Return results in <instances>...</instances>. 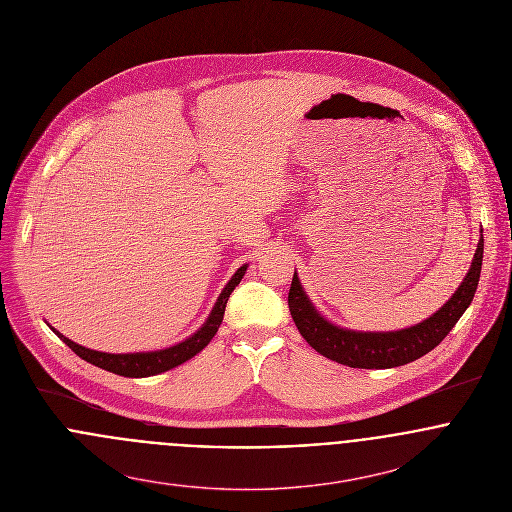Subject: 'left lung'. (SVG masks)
<instances>
[{
    "label": "left lung",
    "mask_w": 512,
    "mask_h": 512,
    "mask_svg": "<svg viewBox=\"0 0 512 512\" xmlns=\"http://www.w3.org/2000/svg\"><path fill=\"white\" fill-rule=\"evenodd\" d=\"M483 232V230H481ZM483 264V234L467 276L455 293L428 319L398 331H355L331 323L303 290L293 272L288 305L301 337L323 357L351 368H394L408 365L445 339L477 292Z\"/></svg>",
    "instance_id": "1"
}]
</instances>
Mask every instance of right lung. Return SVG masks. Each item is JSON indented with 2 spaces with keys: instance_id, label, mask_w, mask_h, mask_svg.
I'll list each match as a JSON object with an SVG mask.
<instances>
[{
  "instance_id": "add662e5",
  "label": "right lung",
  "mask_w": 512,
  "mask_h": 512,
  "mask_svg": "<svg viewBox=\"0 0 512 512\" xmlns=\"http://www.w3.org/2000/svg\"><path fill=\"white\" fill-rule=\"evenodd\" d=\"M248 270V264H242L234 276L228 280V284L224 286V290L220 292L219 299L215 303V307L211 309L207 321L191 335L187 337L185 341L177 343V345H171L167 349H159V351H144V353H102V351H94V349H86L78 343L71 341L69 337H65L63 333H59L57 329H53L49 323V327L53 329L55 335H59V339L71 347L74 353L84 359L86 363L90 365L98 366V368H104L108 372H114V374H120V376H128V378H146V376H155V374H161L165 370H171L175 366L183 365L185 361L193 359L197 353H201L209 343L211 339L217 335L219 331L220 323H222V315H224V307H226V301L230 297L232 290L240 284V280L244 278Z\"/></svg>"
}]
</instances>
